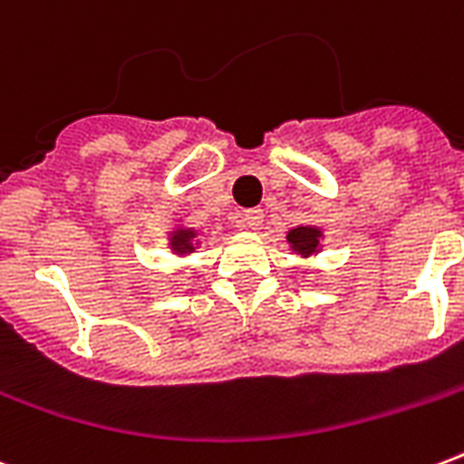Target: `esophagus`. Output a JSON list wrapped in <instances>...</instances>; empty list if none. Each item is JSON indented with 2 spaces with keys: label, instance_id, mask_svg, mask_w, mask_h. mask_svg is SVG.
Wrapping results in <instances>:
<instances>
[{
  "label": "esophagus",
  "instance_id": "obj_1",
  "mask_svg": "<svg viewBox=\"0 0 464 464\" xmlns=\"http://www.w3.org/2000/svg\"><path fill=\"white\" fill-rule=\"evenodd\" d=\"M243 221H246L247 228L257 231V228H262V224H265V211H262V209H247L246 214H243Z\"/></svg>",
  "mask_w": 464,
  "mask_h": 464
}]
</instances>
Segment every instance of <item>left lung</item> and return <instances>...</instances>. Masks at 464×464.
Segmentation results:
<instances>
[{"label": "left lung", "instance_id": "1", "mask_svg": "<svg viewBox=\"0 0 464 464\" xmlns=\"http://www.w3.org/2000/svg\"><path fill=\"white\" fill-rule=\"evenodd\" d=\"M320 236H323V233L317 231L315 226H298V228H291L286 240H289L291 247H294L296 253L308 257V255L315 253L317 246H320Z\"/></svg>", "mask_w": 464, "mask_h": 464}]
</instances>
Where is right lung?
Instances as JSON below:
<instances>
[{
    "instance_id": "1",
    "label": "right lung",
    "mask_w": 464,
    "mask_h": 464,
    "mask_svg": "<svg viewBox=\"0 0 464 464\" xmlns=\"http://www.w3.org/2000/svg\"><path fill=\"white\" fill-rule=\"evenodd\" d=\"M195 231H189V228H178V231H173V236H170V247H173L175 253H192L195 250Z\"/></svg>"
}]
</instances>
